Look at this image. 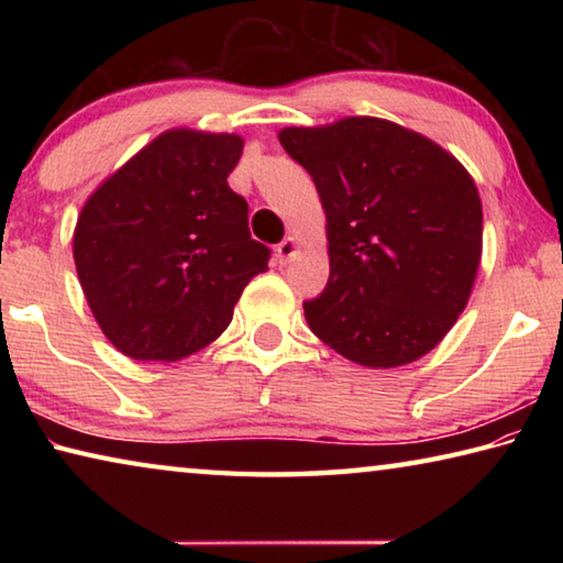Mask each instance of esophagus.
Here are the masks:
<instances>
[{"label": "esophagus", "instance_id": "1", "mask_svg": "<svg viewBox=\"0 0 563 563\" xmlns=\"http://www.w3.org/2000/svg\"><path fill=\"white\" fill-rule=\"evenodd\" d=\"M300 253V241L295 235H288L285 241L278 245V258L280 263H290L295 255Z\"/></svg>", "mask_w": 563, "mask_h": 563}]
</instances>
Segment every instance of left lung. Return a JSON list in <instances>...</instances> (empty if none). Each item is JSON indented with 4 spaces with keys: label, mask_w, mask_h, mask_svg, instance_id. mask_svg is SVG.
Returning a JSON list of instances; mask_svg holds the SVG:
<instances>
[{
    "label": "left lung",
    "mask_w": 563,
    "mask_h": 563,
    "mask_svg": "<svg viewBox=\"0 0 563 563\" xmlns=\"http://www.w3.org/2000/svg\"><path fill=\"white\" fill-rule=\"evenodd\" d=\"M283 148L312 176L330 280L305 302L310 330L369 369L440 345L470 302L482 261V198L460 161L377 117L288 126Z\"/></svg>",
    "instance_id": "8db88e82"
}]
</instances>
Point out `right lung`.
<instances>
[{
	"label": "right lung",
	"instance_id": "right-lung-1",
	"mask_svg": "<svg viewBox=\"0 0 563 563\" xmlns=\"http://www.w3.org/2000/svg\"><path fill=\"white\" fill-rule=\"evenodd\" d=\"M243 136L168 129L97 186L74 265L97 325L131 360L176 362L221 335L271 251L247 231L228 176Z\"/></svg>",
	"mask_w": 563,
	"mask_h": 563
}]
</instances>
